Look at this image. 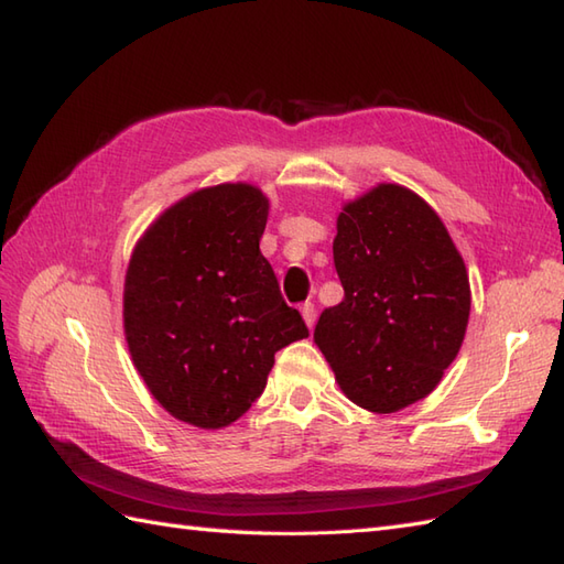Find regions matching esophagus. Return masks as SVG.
I'll use <instances>...</instances> for the list:
<instances>
[{"instance_id":"1","label":"esophagus","mask_w":564,"mask_h":564,"mask_svg":"<svg viewBox=\"0 0 564 564\" xmlns=\"http://www.w3.org/2000/svg\"><path fill=\"white\" fill-rule=\"evenodd\" d=\"M301 315H303V319H305V325L313 329L315 327V305L313 303H303L301 305Z\"/></svg>"}]
</instances>
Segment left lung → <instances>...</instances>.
Instances as JSON below:
<instances>
[{"mask_svg":"<svg viewBox=\"0 0 564 564\" xmlns=\"http://www.w3.org/2000/svg\"><path fill=\"white\" fill-rule=\"evenodd\" d=\"M334 267L344 301L315 327L346 398L404 410L434 390L460 351L470 281L436 210L400 184H378L337 218Z\"/></svg>","mask_w":564,"mask_h":564,"instance_id":"8db88e82","label":"left lung"}]
</instances>
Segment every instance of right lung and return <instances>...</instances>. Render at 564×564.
<instances>
[{
	"mask_svg": "<svg viewBox=\"0 0 564 564\" xmlns=\"http://www.w3.org/2000/svg\"><path fill=\"white\" fill-rule=\"evenodd\" d=\"M269 198L218 184L176 200L138 239L123 285L128 351L178 422L223 429L267 388L273 356L307 327L259 239Z\"/></svg>",
	"mask_w": 564,
	"mask_h": 564,
	"instance_id": "obj_1",
	"label": "right lung"
}]
</instances>
